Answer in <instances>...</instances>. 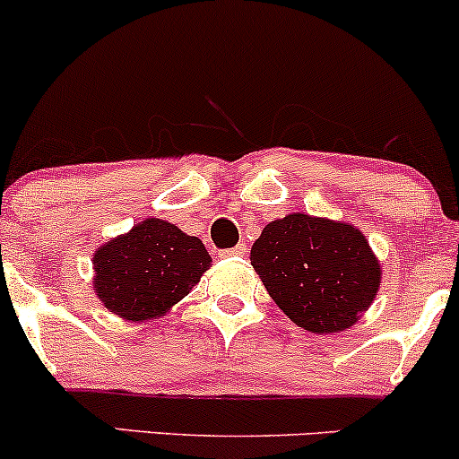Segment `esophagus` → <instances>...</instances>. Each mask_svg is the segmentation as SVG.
Masks as SVG:
<instances>
[{"label":"esophagus","mask_w":459,"mask_h":459,"mask_svg":"<svg viewBox=\"0 0 459 459\" xmlns=\"http://www.w3.org/2000/svg\"><path fill=\"white\" fill-rule=\"evenodd\" d=\"M224 259H233V256H246L247 255V246L246 244H237L235 247H226V250L220 252Z\"/></svg>","instance_id":"esophagus-1"}]
</instances>
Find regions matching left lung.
<instances>
[{
  "instance_id": "8db88e82",
  "label": "left lung",
  "mask_w": 459,
  "mask_h": 459,
  "mask_svg": "<svg viewBox=\"0 0 459 459\" xmlns=\"http://www.w3.org/2000/svg\"><path fill=\"white\" fill-rule=\"evenodd\" d=\"M250 263L278 308L315 334L351 328L382 282V265L360 229L308 213L267 224Z\"/></svg>"
}]
</instances>
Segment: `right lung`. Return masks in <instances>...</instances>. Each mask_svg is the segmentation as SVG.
Returning <instances> with one entry per match:
<instances>
[{"mask_svg":"<svg viewBox=\"0 0 459 459\" xmlns=\"http://www.w3.org/2000/svg\"><path fill=\"white\" fill-rule=\"evenodd\" d=\"M209 267L212 256L198 237L146 218L94 250L92 289L109 313L140 324L163 317Z\"/></svg>","mask_w":459,"mask_h":459,"instance_id":"right-lung-1","label":"right lung"}]
</instances>
